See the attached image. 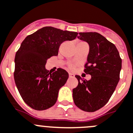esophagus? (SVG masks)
<instances>
[{
	"mask_svg": "<svg viewBox=\"0 0 133 133\" xmlns=\"http://www.w3.org/2000/svg\"><path fill=\"white\" fill-rule=\"evenodd\" d=\"M69 78H74L75 77V75H74V74H72V73H69Z\"/></svg>",
	"mask_w": 133,
	"mask_h": 133,
	"instance_id": "34e87169",
	"label": "esophagus"
}]
</instances>
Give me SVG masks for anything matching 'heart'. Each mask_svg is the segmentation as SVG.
<instances>
[{
	"label": "heart",
	"mask_w": 133,
	"mask_h": 133,
	"mask_svg": "<svg viewBox=\"0 0 133 133\" xmlns=\"http://www.w3.org/2000/svg\"><path fill=\"white\" fill-rule=\"evenodd\" d=\"M70 67H71L72 69H73V68H74V66H70Z\"/></svg>",
	"instance_id": "heart-1"
}]
</instances>
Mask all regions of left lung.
<instances>
[{
  "label": "left lung",
  "mask_w": 133,
  "mask_h": 133,
  "mask_svg": "<svg viewBox=\"0 0 133 133\" xmlns=\"http://www.w3.org/2000/svg\"><path fill=\"white\" fill-rule=\"evenodd\" d=\"M78 38L90 47L84 72L90 75L86 80L78 75L77 87L72 90L73 100L82 110L94 112L108 102L119 80L122 60L116 47L97 32H80Z\"/></svg>",
  "instance_id": "8db88e82"
}]
</instances>
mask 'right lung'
Here are the masks:
<instances>
[{"instance_id":"obj_1","label":"right lung","mask_w":133,"mask_h":133,"mask_svg":"<svg viewBox=\"0 0 133 133\" xmlns=\"http://www.w3.org/2000/svg\"><path fill=\"white\" fill-rule=\"evenodd\" d=\"M77 32L47 26L27 36L16 53L14 77L23 100L36 110L54 105L59 89L64 85L69 74L63 69L49 73L48 58L58 55L62 43L75 39Z\"/></svg>"}]
</instances>
